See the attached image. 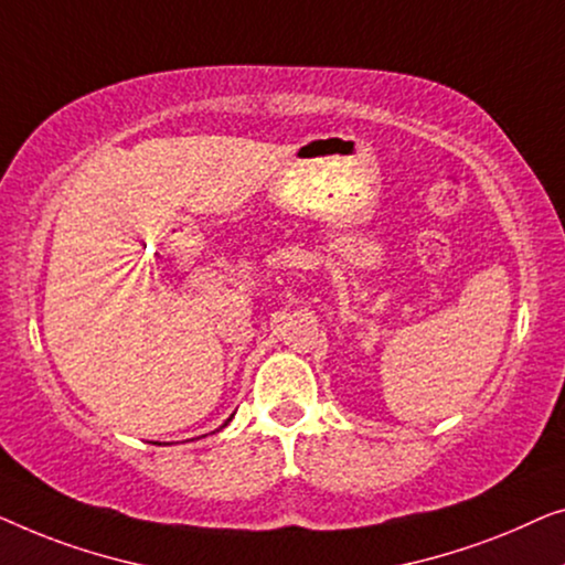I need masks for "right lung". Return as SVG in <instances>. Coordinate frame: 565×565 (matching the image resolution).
Listing matches in <instances>:
<instances>
[{"mask_svg":"<svg viewBox=\"0 0 565 565\" xmlns=\"http://www.w3.org/2000/svg\"><path fill=\"white\" fill-rule=\"evenodd\" d=\"M230 419H233V415H230ZM230 419H225V425H222V427H227V425H230ZM222 427H220V430H222Z\"/></svg>","mask_w":565,"mask_h":565,"instance_id":"1","label":"right lung"}]
</instances>
